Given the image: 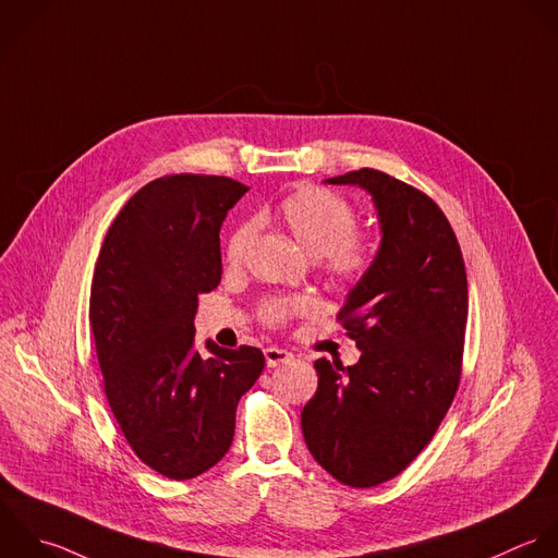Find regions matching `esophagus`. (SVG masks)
Segmentation results:
<instances>
[{
	"label": "esophagus",
	"mask_w": 558,
	"mask_h": 558,
	"mask_svg": "<svg viewBox=\"0 0 558 558\" xmlns=\"http://www.w3.org/2000/svg\"><path fill=\"white\" fill-rule=\"evenodd\" d=\"M293 359L291 352L282 350V348H265V361H267V367H278V365H284Z\"/></svg>",
	"instance_id": "1"
}]
</instances>
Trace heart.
<instances>
[{
  "instance_id": "obj_1",
  "label": "heart",
  "mask_w": 558,
  "mask_h": 558,
  "mask_svg": "<svg viewBox=\"0 0 558 558\" xmlns=\"http://www.w3.org/2000/svg\"><path fill=\"white\" fill-rule=\"evenodd\" d=\"M274 217L295 241L313 256H319L322 274L337 287L352 289L372 271L378 254L374 236L359 226V208L352 199L335 189L304 184L282 197L274 208ZM256 223L239 221L223 245L228 267H239L254 241ZM313 311V302L304 295H269L256 313L269 328H282L291 319Z\"/></svg>"
}]
</instances>
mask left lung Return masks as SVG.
I'll use <instances>...</instances> for the list:
<instances>
[{"mask_svg":"<svg viewBox=\"0 0 558 558\" xmlns=\"http://www.w3.org/2000/svg\"><path fill=\"white\" fill-rule=\"evenodd\" d=\"M326 182L372 193L383 243L337 315L361 359L352 367L315 361L319 383L302 433L330 476L369 489L417 459L457 396L468 274L448 217L424 191L369 167Z\"/></svg>","mask_w":558,"mask_h":558,"instance_id":"obj_1","label":"left lung"}]
</instances>
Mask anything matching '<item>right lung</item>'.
I'll return each instance as SVG.
<instances>
[{"instance_id": "obj_1", "label": "right lung", "mask_w": 558, "mask_h": 558, "mask_svg": "<svg viewBox=\"0 0 558 558\" xmlns=\"http://www.w3.org/2000/svg\"><path fill=\"white\" fill-rule=\"evenodd\" d=\"M250 186L175 173L136 191L101 243L88 322L108 407L132 452L171 481H189L228 452L236 404L265 356L193 348L197 298L221 282L219 230Z\"/></svg>"}]
</instances>
